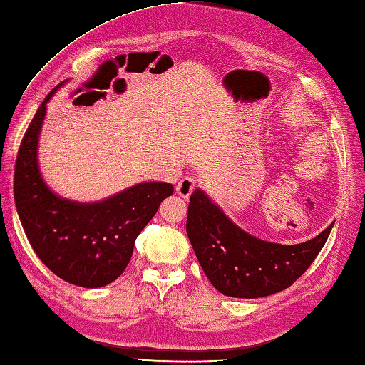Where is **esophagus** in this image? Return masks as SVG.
<instances>
[{"instance_id":"34e87169","label":"esophagus","mask_w":365,"mask_h":365,"mask_svg":"<svg viewBox=\"0 0 365 365\" xmlns=\"http://www.w3.org/2000/svg\"><path fill=\"white\" fill-rule=\"evenodd\" d=\"M196 188V180L195 178H191V177H185V178H182L180 182L177 183V193L180 195L183 200H188V197L191 196V193H193V190Z\"/></svg>"}]
</instances>
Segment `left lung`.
<instances>
[{
  "mask_svg": "<svg viewBox=\"0 0 365 365\" xmlns=\"http://www.w3.org/2000/svg\"><path fill=\"white\" fill-rule=\"evenodd\" d=\"M332 227L292 246L263 241L237 227L201 188L191 193L187 218L188 240L205 276L218 292L235 298L268 297L292 286L319 254Z\"/></svg>",
  "mask_w": 365,
  "mask_h": 365,
  "instance_id": "obj_1",
  "label": "left lung"
}]
</instances>
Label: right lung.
<instances>
[{
	"label": "right lung",
	"mask_w": 365,
	"mask_h": 365,
	"mask_svg": "<svg viewBox=\"0 0 365 365\" xmlns=\"http://www.w3.org/2000/svg\"><path fill=\"white\" fill-rule=\"evenodd\" d=\"M52 89L22 138L14 172V201L33 250L52 273L96 289L121 276L140 231L174 193L165 182H142L96 202H78L52 191L38 161L39 134Z\"/></svg>",
	"instance_id": "obj_1"
}]
</instances>
